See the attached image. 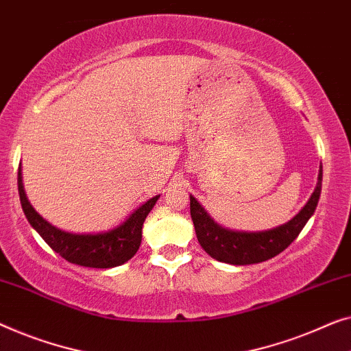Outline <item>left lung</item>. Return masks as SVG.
Masks as SVG:
<instances>
[{"label": "left lung", "instance_id": "obj_1", "mask_svg": "<svg viewBox=\"0 0 351 351\" xmlns=\"http://www.w3.org/2000/svg\"><path fill=\"white\" fill-rule=\"evenodd\" d=\"M322 179L323 171L319 167L318 184L307 204L285 225L267 231L247 232L226 230V228L213 221V218L204 210V207L195 197L190 196V213L197 241L206 253H209L213 260L221 263L245 266V264L271 260L285 250L289 243L299 236L308 218L313 215L319 199V193H322Z\"/></svg>", "mask_w": 351, "mask_h": 351}]
</instances>
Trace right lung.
<instances>
[{"instance_id":"1","label":"right lung","mask_w":351,"mask_h":351,"mask_svg":"<svg viewBox=\"0 0 351 351\" xmlns=\"http://www.w3.org/2000/svg\"><path fill=\"white\" fill-rule=\"evenodd\" d=\"M19 195L20 204L28 218L29 225L39 232V236L47 242V245L57 252L66 261L79 264L85 267L109 269L120 266L136 255L142 241V225H144L149 212L154 209L158 196L144 202L139 209H136L126 220L114 230L98 234H73L58 230L57 226L50 225L29 204L23 190L22 169L19 167Z\"/></svg>"}]
</instances>
